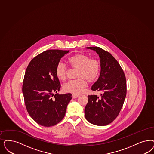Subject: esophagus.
I'll use <instances>...</instances> for the list:
<instances>
[{
	"instance_id": "1",
	"label": "esophagus",
	"mask_w": 154,
	"mask_h": 154,
	"mask_svg": "<svg viewBox=\"0 0 154 154\" xmlns=\"http://www.w3.org/2000/svg\"><path fill=\"white\" fill-rule=\"evenodd\" d=\"M79 96L78 94H72V97H73V98H77Z\"/></svg>"
}]
</instances>
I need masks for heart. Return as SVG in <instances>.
Segmentation results:
<instances>
[{
	"label": "heart",
	"instance_id": "obj_1",
	"mask_svg": "<svg viewBox=\"0 0 154 154\" xmlns=\"http://www.w3.org/2000/svg\"><path fill=\"white\" fill-rule=\"evenodd\" d=\"M67 63L74 69H77L76 80L69 81L64 84V91L79 94L87 86V81L93 82L98 79L101 72V64L96 58H90L84 53L74 54L67 58ZM67 69L63 63H58L55 68V73L58 80L64 81L66 78Z\"/></svg>",
	"mask_w": 154,
	"mask_h": 154
}]
</instances>
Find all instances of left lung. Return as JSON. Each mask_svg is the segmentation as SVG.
<instances>
[{
    "label": "left lung",
    "instance_id": "1",
    "mask_svg": "<svg viewBox=\"0 0 154 154\" xmlns=\"http://www.w3.org/2000/svg\"><path fill=\"white\" fill-rule=\"evenodd\" d=\"M95 51L101 60V73L91 90L101 96L89 95L85 109L88 121L97 126L112 123L121 112L126 96V77L117 60L109 52L98 47H88Z\"/></svg>",
    "mask_w": 154,
    "mask_h": 154
}]
</instances>
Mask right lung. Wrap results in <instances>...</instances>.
<instances>
[{
    "label": "right lung",
    "instance_id": "right-lung-1",
    "mask_svg": "<svg viewBox=\"0 0 154 154\" xmlns=\"http://www.w3.org/2000/svg\"><path fill=\"white\" fill-rule=\"evenodd\" d=\"M69 51L49 49L37 55L27 66L23 93L27 112L44 127L57 125L64 118L72 94H58L61 85L55 68Z\"/></svg>",
    "mask_w": 154,
    "mask_h": 154
}]
</instances>
